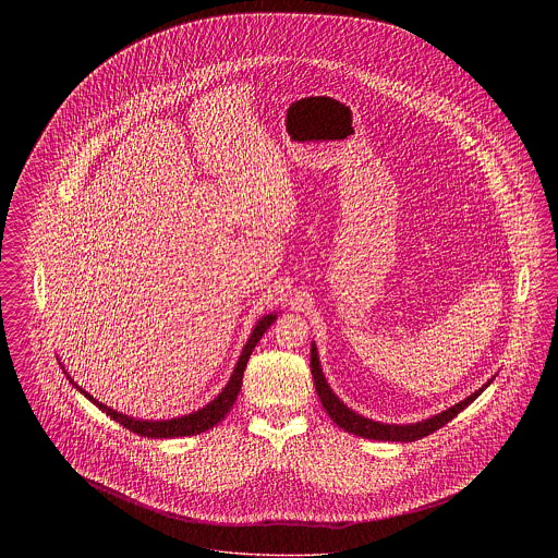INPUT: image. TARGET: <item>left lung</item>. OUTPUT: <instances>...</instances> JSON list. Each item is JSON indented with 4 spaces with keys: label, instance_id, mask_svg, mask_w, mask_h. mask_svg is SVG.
<instances>
[{
    "label": "left lung",
    "instance_id": "obj_1",
    "mask_svg": "<svg viewBox=\"0 0 558 558\" xmlns=\"http://www.w3.org/2000/svg\"><path fill=\"white\" fill-rule=\"evenodd\" d=\"M310 368H312V376H314V385H316L319 401H322L326 414L332 418V423H337V426H341L347 433L364 437V439L398 441V444H408V441L423 439L426 435H430L433 430L448 425L453 416H458L469 403H473L492 385V380L496 378V376H492L475 393H471L469 398L453 403L448 410H444V412H439V414H435L430 418L418 421V423H410V425H389V423H378V421H372V418H366V416L353 412L347 403H343L341 399L335 396V391L330 389V385H328V380H326V376L322 372V366H319L318 347H316V343H312Z\"/></svg>",
    "mask_w": 558,
    "mask_h": 558
}]
</instances>
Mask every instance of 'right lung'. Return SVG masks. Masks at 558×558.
<instances>
[{
  "label": "right lung",
  "instance_id": "obj_1",
  "mask_svg": "<svg viewBox=\"0 0 558 558\" xmlns=\"http://www.w3.org/2000/svg\"><path fill=\"white\" fill-rule=\"evenodd\" d=\"M276 318H278V314L274 312V314H267L264 318L257 319V324H255L253 330H251V337L246 339V343H244L242 351H240L239 362H236V366H234V372H232L228 385L221 389V393H219L217 398L211 399L207 405L198 408L196 412H190V414L178 416V418H167V421H142V418L128 416V414H123V412H117V410L108 408L107 403H102V401H98L94 396H89L85 389H81L80 385L69 376V372L64 371V364H60V366H62V371L66 374L69 383L80 391L81 396H85L94 405H98L107 416H110L112 421H117L119 425L130 428V430L142 435V437H153V439L190 437V435H198V433L209 430V428H213L217 423H221L223 416L230 412V408H232L234 401L239 399L240 387H242V374H244V368H246V362H248V357H251L255 345L259 343V339L266 335L267 328L276 322ZM58 362H60V360H58Z\"/></svg>",
  "mask_w": 558,
  "mask_h": 558
}]
</instances>
